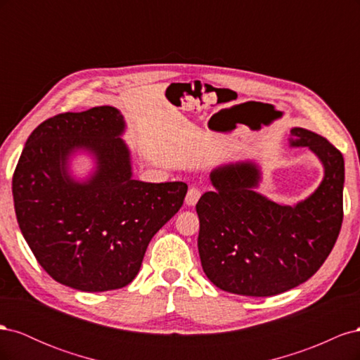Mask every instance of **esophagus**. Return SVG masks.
<instances>
[{"label": "esophagus", "mask_w": 360, "mask_h": 360, "mask_svg": "<svg viewBox=\"0 0 360 360\" xmlns=\"http://www.w3.org/2000/svg\"><path fill=\"white\" fill-rule=\"evenodd\" d=\"M201 189L198 188H191L186 193V198H184V202H186L188 205H195L198 202V200L201 198Z\"/></svg>", "instance_id": "1"}]
</instances>
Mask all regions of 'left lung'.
Segmentation results:
<instances>
[{
    "mask_svg": "<svg viewBox=\"0 0 360 360\" xmlns=\"http://www.w3.org/2000/svg\"><path fill=\"white\" fill-rule=\"evenodd\" d=\"M290 147H308L324 176L308 198L279 204L257 192V162L210 172L213 191L197 204L198 252L213 284L240 296L267 297L308 281L329 257L342 224L344 158L328 139L292 127Z\"/></svg>",
    "mask_w": 360,
    "mask_h": 360,
    "instance_id": "left-lung-1",
    "label": "left lung"
}]
</instances>
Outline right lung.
<instances>
[{"mask_svg":"<svg viewBox=\"0 0 360 360\" xmlns=\"http://www.w3.org/2000/svg\"><path fill=\"white\" fill-rule=\"evenodd\" d=\"M124 130L114 106L58 114L32 130L19 158L12 192L20 233L63 285L97 292L130 284L150 240L186 197L183 181L132 177ZM76 153L95 160L84 181L70 172Z\"/></svg>","mask_w":360,"mask_h":360,"instance_id":"right-lung-1","label":"right lung"}]
</instances>
